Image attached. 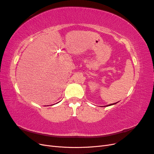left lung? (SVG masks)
<instances>
[{"label": "left lung", "mask_w": 154, "mask_h": 154, "mask_svg": "<svg viewBox=\"0 0 154 154\" xmlns=\"http://www.w3.org/2000/svg\"><path fill=\"white\" fill-rule=\"evenodd\" d=\"M116 103H112V104H110V105H107V106H110V105H114V104H116Z\"/></svg>", "instance_id": "8db88e82"}]
</instances>
